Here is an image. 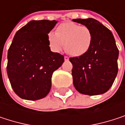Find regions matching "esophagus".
Listing matches in <instances>:
<instances>
[{"instance_id": "34e87169", "label": "esophagus", "mask_w": 125, "mask_h": 125, "mask_svg": "<svg viewBox=\"0 0 125 125\" xmlns=\"http://www.w3.org/2000/svg\"><path fill=\"white\" fill-rule=\"evenodd\" d=\"M64 60L65 61H68L69 60V57L68 56H64Z\"/></svg>"}]
</instances>
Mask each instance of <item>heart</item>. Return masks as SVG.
<instances>
[{
	"label": "heart",
	"mask_w": 125,
	"mask_h": 125,
	"mask_svg": "<svg viewBox=\"0 0 125 125\" xmlns=\"http://www.w3.org/2000/svg\"><path fill=\"white\" fill-rule=\"evenodd\" d=\"M48 40L51 48L60 52L64 46L65 51L72 56L85 54L92 45V31L86 26H80L74 22H65L59 25L55 34L50 32Z\"/></svg>",
	"instance_id": "b5f03b06"
}]
</instances>
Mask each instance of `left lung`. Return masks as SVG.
<instances>
[{
	"instance_id": "1",
	"label": "left lung",
	"mask_w": 125,
	"mask_h": 125,
	"mask_svg": "<svg viewBox=\"0 0 125 125\" xmlns=\"http://www.w3.org/2000/svg\"><path fill=\"white\" fill-rule=\"evenodd\" d=\"M73 21L89 27L93 34L92 45L87 53L69 59L73 66L74 86L82 94H103L112 87L118 72L119 50L113 34L92 18L76 19Z\"/></svg>"
}]
</instances>
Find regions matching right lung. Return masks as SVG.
Masks as SVG:
<instances>
[{
    "label": "right lung",
    "mask_w": 125,
    "mask_h": 125,
    "mask_svg": "<svg viewBox=\"0 0 125 125\" xmlns=\"http://www.w3.org/2000/svg\"><path fill=\"white\" fill-rule=\"evenodd\" d=\"M57 21L32 20L19 30L8 51L7 74L15 93L21 98L36 101L45 97L51 77L64 62L51 51L48 34Z\"/></svg>",
    "instance_id": "obj_1"
}]
</instances>
